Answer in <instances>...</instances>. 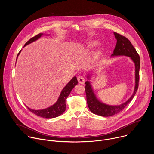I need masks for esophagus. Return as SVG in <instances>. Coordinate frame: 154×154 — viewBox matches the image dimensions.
Wrapping results in <instances>:
<instances>
[{
	"instance_id": "1",
	"label": "esophagus",
	"mask_w": 154,
	"mask_h": 154,
	"mask_svg": "<svg viewBox=\"0 0 154 154\" xmlns=\"http://www.w3.org/2000/svg\"><path fill=\"white\" fill-rule=\"evenodd\" d=\"M77 80H78V82L80 84H83L85 83V79L82 76H80V75L78 76Z\"/></svg>"
}]
</instances>
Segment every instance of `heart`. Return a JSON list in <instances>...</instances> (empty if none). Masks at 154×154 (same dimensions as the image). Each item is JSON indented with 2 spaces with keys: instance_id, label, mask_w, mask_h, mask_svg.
<instances>
[{
  "instance_id": "1",
  "label": "heart",
  "mask_w": 154,
  "mask_h": 154,
  "mask_svg": "<svg viewBox=\"0 0 154 154\" xmlns=\"http://www.w3.org/2000/svg\"><path fill=\"white\" fill-rule=\"evenodd\" d=\"M99 41H96V40H93L91 41H89L86 45V49L87 50H90V49H93L94 48H96L98 45H99ZM101 54V51H99L97 52V55H99Z\"/></svg>"
}]
</instances>
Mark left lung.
I'll return each mask as SVG.
<instances>
[{
  "label": "left lung",
  "mask_w": 154,
  "mask_h": 154,
  "mask_svg": "<svg viewBox=\"0 0 154 154\" xmlns=\"http://www.w3.org/2000/svg\"><path fill=\"white\" fill-rule=\"evenodd\" d=\"M114 35L117 40V42L112 57L127 56L129 57L134 61L135 66V85L133 94L125 102L119 105L113 106L106 105L99 101L96 97L90 82L86 81L85 82L86 85L85 88L86 94V101L90 110L94 114L104 117L111 116L120 112L133 99L138 90L140 79V58L136 49L127 38L116 32H114ZM87 77L88 79H90V75Z\"/></svg>",
  "instance_id": "1"
}]
</instances>
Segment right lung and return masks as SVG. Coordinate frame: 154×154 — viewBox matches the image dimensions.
<instances>
[{
  "mask_svg": "<svg viewBox=\"0 0 154 154\" xmlns=\"http://www.w3.org/2000/svg\"><path fill=\"white\" fill-rule=\"evenodd\" d=\"M43 34L42 33H39L38 35H36L35 36L32 38L30 39L26 44L24 46H27L29 44L38 39ZM21 50L19 51V52L17 54V58L18 55H19ZM78 83L77 77L75 76L69 82L64 86L63 90L61 91L60 95L56 102L55 104L52 105L50 107H48L47 108L43 109H38V110H35V109H30V108H28L29 110L32 112L33 113L35 114L36 115L44 118H56L61 114L64 113L66 109V100L67 97L69 95L70 93L72 90V89L74 88V86Z\"/></svg>",
  "mask_w": 154,
  "mask_h": 154,
  "instance_id": "add662e5",
  "label": "right lung"
}]
</instances>
